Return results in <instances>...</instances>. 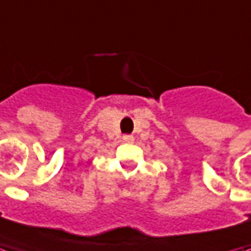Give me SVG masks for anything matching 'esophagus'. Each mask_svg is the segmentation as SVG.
Listing matches in <instances>:
<instances>
[{
	"instance_id": "esophagus-1",
	"label": "esophagus",
	"mask_w": 251,
	"mask_h": 251,
	"mask_svg": "<svg viewBox=\"0 0 251 251\" xmlns=\"http://www.w3.org/2000/svg\"><path fill=\"white\" fill-rule=\"evenodd\" d=\"M124 142H133L134 137L133 135H124Z\"/></svg>"
}]
</instances>
